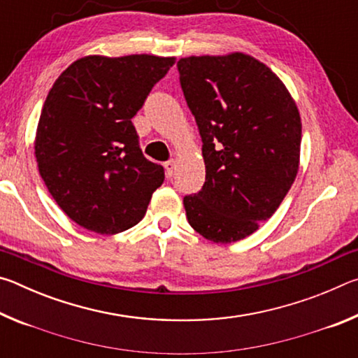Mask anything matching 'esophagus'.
<instances>
[{
  "label": "esophagus",
  "mask_w": 358,
  "mask_h": 358,
  "mask_svg": "<svg viewBox=\"0 0 358 358\" xmlns=\"http://www.w3.org/2000/svg\"><path fill=\"white\" fill-rule=\"evenodd\" d=\"M164 169H166V175L169 178L172 177L173 175V172H175V161L172 159V161H167L166 164H164Z\"/></svg>",
  "instance_id": "obj_1"
}]
</instances>
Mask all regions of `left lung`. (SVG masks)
Listing matches in <instances>:
<instances>
[{"label": "left lung", "instance_id": "obj_1", "mask_svg": "<svg viewBox=\"0 0 358 358\" xmlns=\"http://www.w3.org/2000/svg\"><path fill=\"white\" fill-rule=\"evenodd\" d=\"M178 71L205 162L202 189L183 199L186 217L203 238L232 243L275 213L299 173V107L281 78L243 52L181 58Z\"/></svg>", "mask_w": 358, "mask_h": 358}]
</instances>
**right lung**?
Masks as SVG:
<instances>
[{
  "mask_svg": "<svg viewBox=\"0 0 358 358\" xmlns=\"http://www.w3.org/2000/svg\"><path fill=\"white\" fill-rule=\"evenodd\" d=\"M175 57L88 55L68 66L42 107L34 138L48 192L78 226L115 235L147 213L164 169L138 147L131 118Z\"/></svg>",
  "mask_w": 358,
  "mask_h": 358,
  "instance_id": "obj_1",
  "label": "right lung"
}]
</instances>
